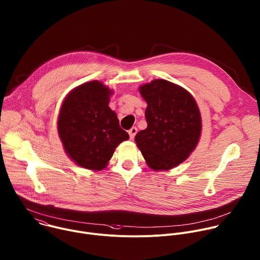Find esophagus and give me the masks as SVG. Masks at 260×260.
Here are the masks:
<instances>
[{"label": "esophagus", "mask_w": 260, "mask_h": 260, "mask_svg": "<svg viewBox=\"0 0 260 260\" xmlns=\"http://www.w3.org/2000/svg\"><path fill=\"white\" fill-rule=\"evenodd\" d=\"M138 133V128L136 127V126H133L129 131H128V135H129V138L133 140L134 138H135V136H136V134Z\"/></svg>", "instance_id": "obj_1"}]
</instances>
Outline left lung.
Masks as SVG:
<instances>
[{"mask_svg": "<svg viewBox=\"0 0 260 260\" xmlns=\"http://www.w3.org/2000/svg\"><path fill=\"white\" fill-rule=\"evenodd\" d=\"M147 102V128L135 141L149 167L169 169L185 161L201 135V116L192 95L181 86L155 79L140 88Z\"/></svg>", "mask_w": 260, "mask_h": 260, "instance_id": "1", "label": "left lung"}]
</instances>
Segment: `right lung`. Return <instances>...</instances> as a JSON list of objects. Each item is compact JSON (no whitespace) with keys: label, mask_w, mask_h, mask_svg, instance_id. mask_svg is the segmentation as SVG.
Returning a JSON list of instances; mask_svg holds the SVG:
<instances>
[{"label":"right lung","mask_w":260,"mask_h":260,"mask_svg":"<svg viewBox=\"0 0 260 260\" xmlns=\"http://www.w3.org/2000/svg\"><path fill=\"white\" fill-rule=\"evenodd\" d=\"M111 94L94 80L75 88L61 106L58 133L66 153L79 166L103 169L118 144L129 138L108 106Z\"/></svg>","instance_id":"right-lung-1"}]
</instances>
